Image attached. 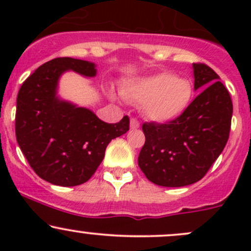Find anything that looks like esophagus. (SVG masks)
Wrapping results in <instances>:
<instances>
[{"instance_id": "esophagus-1", "label": "esophagus", "mask_w": 251, "mask_h": 251, "mask_svg": "<svg viewBox=\"0 0 251 251\" xmlns=\"http://www.w3.org/2000/svg\"><path fill=\"white\" fill-rule=\"evenodd\" d=\"M129 126H131V129H137V128H139L140 124H139V122H138L137 119L132 118L131 123H129Z\"/></svg>"}]
</instances>
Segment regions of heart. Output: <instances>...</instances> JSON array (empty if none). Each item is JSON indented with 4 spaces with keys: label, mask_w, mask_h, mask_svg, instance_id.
<instances>
[{
    "label": "heart",
    "mask_w": 251,
    "mask_h": 251,
    "mask_svg": "<svg viewBox=\"0 0 251 251\" xmlns=\"http://www.w3.org/2000/svg\"><path fill=\"white\" fill-rule=\"evenodd\" d=\"M126 99L142 103L144 114L157 123H169L185 113L194 99V86L185 77L170 72L139 77L126 83Z\"/></svg>",
    "instance_id": "1"
}]
</instances>
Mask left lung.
Returning a JSON list of instances; mask_svg holds the SVG:
<instances>
[{"label": "left lung", "instance_id": "left-lung-1", "mask_svg": "<svg viewBox=\"0 0 251 251\" xmlns=\"http://www.w3.org/2000/svg\"><path fill=\"white\" fill-rule=\"evenodd\" d=\"M195 89H203L185 113L165 124L145 123L138 165L152 183L180 188L201 180L226 148L232 101L214 70L194 63Z\"/></svg>", "mask_w": 251, "mask_h": 251}]
</instances>
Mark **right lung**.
Segmentation results:
<instances>
[{"mask_svg": "<svg viewBox=\"0 0 251 251\" xmlns=\"http://www.w3.org/2000/svg\"><path fill=\"white\" fill-rule=\"evenodd\" d=\"M67 71L88 77L97 74L93 62L73 57H56L40 66L17 94L15 133L39 177L54 185L75 186L94 175L109 142L129 129V119L125 116L107 124L91 109L60 99L59 79Z\"/></svg>", "mask_w": 251, "mask_h": 251, "instance_id": "add662e5", "label": "right lung"}]
</instances>
